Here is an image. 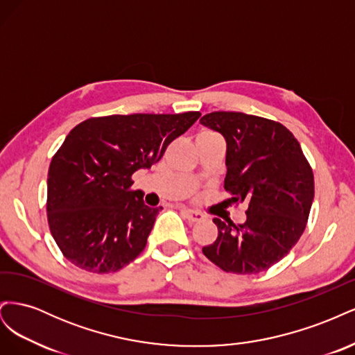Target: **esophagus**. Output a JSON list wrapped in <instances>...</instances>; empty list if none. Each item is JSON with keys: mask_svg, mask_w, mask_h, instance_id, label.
Instances as JSON below:
<instances>
[{"mask_svg": "<svg viewBox=\"0 0 355 355\" xmlns=\"http://www.w3.org/2000/svg\"><path fill=\"white\" fill-rule=\"evenodd\" d=\"M182 213H184V216L189 220V222H201L204 219V214L196 210H191V209H180Z\"/></svg>", "mask_w": 355, "mask_h": 355, "instance_id": "34e87169", "label": "esophagus"}]
</instances>
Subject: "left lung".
<instances>
[{
  "instance_id": "left-lung-1",
  "label": "left lung",
  "mask_w": 355,
  "mask_h": 355,
  "mask_svg": "<svg viewBox=\"0 0 355 355\" xmlns=\"http://www.w3.org/2000/svg\"><path fill=\"white\" fill-rule=\"evenodd\" d=\"M200 123L227 141L223 188L247 202V220L214 218L218 239L204 256L225 272L266 271L302 235L314 200V175L292 132L272 120L243 112H210Z\"/></svg>"
}]
</instances>
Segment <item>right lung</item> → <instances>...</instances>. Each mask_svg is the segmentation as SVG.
Returning <instances> with one entry per match:
<instances>
[{"label":"right lung","mask_w":355,"mask_h":355,"mask_svg":"<svg viewBox=\"0 0 355 355\" xmlns=\"http://www.w3.org/2000/svg\"><path fill=\"white\" fill-rule=\"evenodd\" d=\"M200 112L89 118L53 157L47 219L60 252L89 272H115L142 253L158 211L148 207L132 175L158 163Z\"/></svg>","instance_id":"add662e5"}]
</instances>
